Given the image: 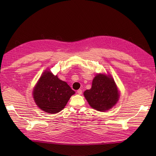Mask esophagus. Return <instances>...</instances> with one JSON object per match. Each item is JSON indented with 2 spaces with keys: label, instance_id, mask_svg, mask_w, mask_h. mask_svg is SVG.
Segmentation results:
<instances>
[{
  "label": "esophagus",
  "instance_id": "obj_1",
  "mask_svg": "<svg viewBox=\"0 0 156 156\" xmlns=\"http://www.w3.org/2000/svg\"><path fill=\"white\" fill-rule=\"evenodd\" d=\"M82 90H81V89H79V90H77V93L79 94V95H81V94H82Z\"/></svg>",
  "mask_w": 156,
  "mask_h": 156
}]
</instances>
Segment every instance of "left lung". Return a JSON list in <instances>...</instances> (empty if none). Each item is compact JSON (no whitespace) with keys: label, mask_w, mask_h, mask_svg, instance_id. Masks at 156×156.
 <instances>
[{"label":"left lung","mask_w":156,"mask_h":156,"mask_svg":"<svg viewBox=\"0 0 156 156\" xmlns=\"http://www.w3.org/2000/svg\"><path fill=\"white\" fill-rule=\"evenodd\" d=\"M83 94L90 105L99 111L112 108L119 98L118 88L112 78L102 74L94 78L92 88L85 90Z\"/></svg>","instance_id":"1"}]
</instances>
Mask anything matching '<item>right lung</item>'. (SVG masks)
<instances>
[{"instance_id":"1","label":"right lung","mask_w":156,"mask_h":156,"mask_svg":"<svg viewBox=\"0 0 156 156\" xmlns=\"http://www.w3.org/2000/svg\"><path fill=\"white\" fill-rule=\"evenodd\" d=\"M66 82L51 72H44L33 92L37 105L42 111L55 114L62 110L75 94Z\"/></svg>"}]
</instances>
